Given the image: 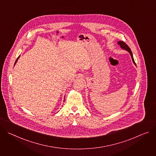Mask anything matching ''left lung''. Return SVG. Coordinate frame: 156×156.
Here are the masks:
<instances>
[{
  "label": "left lung",
  "instance_id": "left-lung-1",
  "mask_svg": "<svg viewBox=\"0 0 156 156\" xmlns=\"http://www.w3.org/2000/svg\"><path fill=\"white\" fill-rule=\"evenodd\" d=\"M118 44L120 46L121 48H122V49H125V50H126L127 51L129 52V53L130 55H131V58H132V60H133V63H134L136 65V63L135 62L134 58H133V54H132V52H131L130 48H129V46L127 45V44H126L125 42L122 41H120L119 42H118Z\"/></svg>",
  "mask_w": 156,
  "mask_h": 156
}]
</instances>
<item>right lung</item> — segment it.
<instances>
[{
    "label": "right lung",
    "mask_w": 156,
    "mask_h": 156,
    "mask_svg": "<svg viewBox=\"0 0 156 156\" xmlns=\"http://www.w3.org/2000/svg\"><path fill=\"white\" fill-rule=\"evenodd\" d=\"M19 57H20V56H18V58H17V59L16 60V61H15V63H16V62H17V60H18V58H19Z\"/></svg>",
    "instance_id": "right-lung-1"
}]
</instances>
